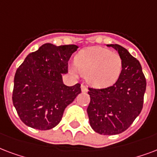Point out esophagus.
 <instances>
[{
    "mask_svg": "<svg viewBox=\"0 0 157 157\" xmlns=\"http://www.w3.org/2000/svg\"><path fill=\"white\" fill-rule=\"evenodd\" d=\"M81 90H82V92H87V91H88V88H87V87L86 85L82 84L81 85Z\"/></svg>",
    "mask_w": 157,
    "mask_h": 157,
    "instance_id": "34e87169",
    "label": "esophagus"
}]
</instances>
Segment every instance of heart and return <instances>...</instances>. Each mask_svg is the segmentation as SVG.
<instances>
[{"mask_svg":"<svg viewBox=\"0 0 157 157\" xmlns=\"http://www.w3.org/2000/svg\"><path fill=\"white\" fill-rule=\"evenodd\" d=\"M72 73L79 72L94 87H106L118 79L122 70V59L117 52L101 47H91L80 51L75 56Z\"/></svg>","mask_w":157,"mask_h":157,"instance_id":"b5f03b06","label":"heart"}]
</instances>
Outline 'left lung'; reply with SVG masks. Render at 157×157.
Masks as SVG:
<instances>
[{
  "label": "left lung",
  "mask_w": 157,
  "mask_h": 157,
  "mask_svg": "<svg viewBox=\"0 0 157 157\" xmlns=\"http://www.w3.org/2000/svg\"><path fill=\"white\" fill-rule=\"evenodd\" d=\"M108 47L118 51L122 70L112 86L88 87L91 101L87 112L95 132L115 135L126 130L142 111L147 82L139 61L127 50L118 44Z\"/></svg>",
  "instance_id": "obj_1"
}]
</instances>
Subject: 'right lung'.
Returning a JSON list of instances; mask_svg holds the SVG:
<instances>
[{
  "label": "right lung",
  "instance_id": "right-lung-1",
  "mask_svg": "<svg viewBox=\"0 0 157 157\" xmlns=\"http://www.w3.org/2000/svg\"><path fill=\"white\" fill-rule=\"evenodd\" d=\"M76 45L56 47L43 44L28 55L16 70L12 101L20 120L39 130L56 127L64 110L80 92L79 83L68 87L62 75L68 73V62Z\"/></svg>",
  "mask_w": 157,
  "mask_h": 157
}]
</instances>
